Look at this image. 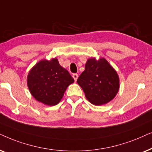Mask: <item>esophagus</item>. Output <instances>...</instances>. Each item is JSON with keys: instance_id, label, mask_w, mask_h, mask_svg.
<instances>
[{"instance_id": "esophagus-1", "label": "esophagus", "mask_w": 152, "mask_h": 152, "mask_svg": "<svg viewBox=\"0 0 152 152\" xmlns=\"http://www.w3.org/2000/svg\"><path fill=\"white\" fill-rule=\"evenodd\" d=\"M72 76H73V78H74L75 81H76V80H77V79H78V74H73Z\"/></svg>"}]
</instances>
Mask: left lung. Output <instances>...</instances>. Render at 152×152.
<instances>
[{"label":"left lung","mask_w":152,"mask_h":152,"mask_svg":"<svg viewBox=\"0 0 152 152\" xmlns=\"http://www.w3.org/2000/svg\"><path fill=\"white\" fill-rule=\"evenodd\" d=\"M77 83L89 102L96 106L113 99L120 88L118 75L104 58L88 59Z\"/></svg>","instance_id":"8db88e82"}]
</instances>
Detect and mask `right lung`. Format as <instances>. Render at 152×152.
I'll use <instances>...</instances> for the list:
<instances>
[{
	"label": "right lung",
	"instance_id": "obj_1",
	"mask_svg": "<svg viewBox=\"0 0 152 152\" xmlns=\"http://www.w3.org/2000/svg\"><path fill=\"white\" fill-rule=\"evenodd\" d=\"M74 80L56 58L43 60L35 64L28 75L29 90L38 102L55 106L60 102L66 89Z\"/></svg>",
	"mask_w": 152,
	"mask_h": 152
}]
</instances>
